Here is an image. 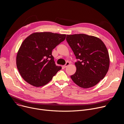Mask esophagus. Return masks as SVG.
<instances>
[{"mask_svg":"<svg viewBox=\"0 0 124 124\" xmlns=\"http://www.w3.org/2000/svg\"><path fill=\"white\" fill-rule=\"evenodd\" d=\"M70 64V62H67L66 63V64L64 65V68H66V67H67Z\"/></svg>","mask_w":124,"mask_h":124,"instance_id":"obj_1","label":"esophagus"}]
</instances>
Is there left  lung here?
<instances>
[{
	"label": "left lung",
	"mask_w": 124,
	"mask_h": 124,
	"mask_svg": "<svg viewBox=\"0 0 124 124\" xmlns=\"http://www.w3.org/2000/svg\"><path fill=\"white\" fill-rule=\"evenodd\" d=\"M66 41L78 59L76 72L71 76L79 86L88 88L103 79L109 65L107 47L98 38L85 34L67 35Z\"/></svg>",
	"instance_id": "left-lung-1"
}]
</instances>
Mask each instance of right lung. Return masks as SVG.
<instances>
[{"instance_id":"1","label":"right lung","mask_w":124,"mask_h":124,"mask_svg":"<svg viewBox=\"0 0 124 124\" xmlns=\"http://www.w3.org/2000/svg\"><path fill=\"white\" fill-rule=\"evenodd\" d=\"M66 35L50 32H35L22 43L16 56V66L23 78L31 85L40 87L47 84L62 69L56 66L52 55Z\"/></svg>"}]
</instances>
